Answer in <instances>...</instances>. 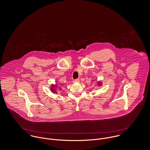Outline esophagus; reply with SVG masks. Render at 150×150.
<instances>
[{
	"instance_id": "esophagus-1",
	"label": "esophagus",
	"mask_w": 150,
	"mask_h": 150,
	"mask_svg": "<svg viewBox=\"0 0 150 150\" xmlns=\"http://www.w3.org/2000/svg\"><path fill=\"white\" fill-rule=\"evenodd\" d=\"M79 81H80V80H79V79H78V78L75 79L73 80V82H74V83H78V82H79Z\"/></svg>"
}]
</instances>
